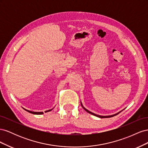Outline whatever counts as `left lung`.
<instances>
[{"label":"left lung","instance_id":"8db88e82","mask_svg":"<svg viewBox=\"0 0 148 148\" xmlns=\"http://www.w3.org/2000/svg\"><path fill=\"white\" fill-rule=\"evenodd\" d=\"M81 104H82V107L83 108L86 110L87 112H88V113H89V114H92V115H95V116H96V117H99V118H109V117H114V116H115V115H117V114H119L120 112H119V113H117V114H114V115H109V116H102V115H97V114H94V113H92V112H90V111H89L88 110H87L86 109H85L84 107L83 106V105H82V104L81 103Z\"/></svg>","mask_w":148,"mask_h":148}]
</instances>
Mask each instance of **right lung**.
<instances>
[{
    "label": "right lung",
    "instance_id": "obj_1",
    "mask_svg": "<svg viewBox=\"0 0 148 148\" xmlns=\"http://www.w3.org/2000/svg\"><path fill=\"white\" fill-rule=\"evenodd\" d=\"M23 109L24 110H26L27 112H29V113H31V114H36V115H41V114H43V112H32V111H29V110H26V109H24L23 108ZM51 110H52V109H51V110H46L45 112H49V111H51Z\"/></svg>",
    "mask_w": 148,
    "mask_h": 148
}]
</instances>
